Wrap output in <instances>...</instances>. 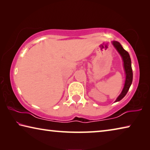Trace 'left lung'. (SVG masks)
I'll list each match as a JSON object with an SVG mask.
<instances>
[{
  "mask_svg": "<svg viewBox=\"0 0 150 150\" xmlns=\"http://www.w3.org/2000/svg\"><path fill=\"white\" fill-rule=\"evenodd\" d=\"M112 44L113 45V46L115 47L116 51L118 52V54L120 55L122 59L124 69L126 75L125 83H124L123 89L121 93L117 97V98L116 99V100L115 101V103H116L118 102V101L122 99L127 94V93H128L129 88H130L132 85V83L133 73L132 69L131 59L128 52H126V51L124 49L121 44L118 42L113 41L112 42Z\"/></svg>",
  "mask_w": 150,
  "mask_h": 150,
  "instance_id": "left-lung-1",
  "label": "left lung"
}]
</instances>
